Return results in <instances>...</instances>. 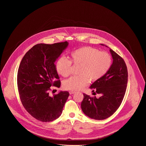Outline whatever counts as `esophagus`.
Here are the masks:
<instances>
[{"instance_id": "34e87169", "label": "esophagus", "mask_w": 146, "mask_h": 146, "mask_svg": "<svg viewBox=\"0 0 146 146\" xmlns=\"http://www.w3.org/2000/svg\"><path fill=\"white\" fill-rule=\"evenodd\" d=\"M74 93H75V91H69V94H70V95L73 94Z\"/></svg>"}]
</instances>
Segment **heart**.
Returning a JSON list of instances; mask_svg holds the SVG:
<instances>
[{
	"mask_svg": "<svg viewBox=\"0 0 146 146\" xmlns=\"http://www.w3.org/2000/svg\"><path fill=\"white\" fill-rule=\"evenodd\" d=\"M112 58L108 52L100 51L90 46H85L72 51L70 60L64 57L59 58L56 62V69L59 74L68 77L71 73L72 63L80 65L78 74L66 80L63 88L71 91L80 90L91 82H96L103 77L110 69Z\"/></svg>",
	"mask_w": 146,
	"mask_h": 146,
	"instance_id": "obj_1",
	"label": "heart"
}]
</instances>
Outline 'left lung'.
I'll return each mask as SVG.
<instances>
[{
    "instance_id": "obj_1",
    "label": "left lung",
    "mask_w": 146,
    "mask_h": 146,
    "mask_svg": "<svg viewBox=\"0 0 146 146\" xmlns=\"http://www.w3.org/2000/svg\"><path fill=\"white\" fill-rule=\"evenodd\" d=\"M110 51L113 59L110 69L90 86L96 90L93 93L99 94L101 97L97 98L83 94L81 104L84 113L96 120L107 119L116 112L124 98L127 84V69L124 60L113 50L110 49Z\"/></svg>"
}]
</instances>
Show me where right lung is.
Masks as SVG:
<instances>
[{
	"label": "right lung",
	"instance_id": "1",
	"mask_svg": "<svg viewBox=\"0 0 146 146\" xmlns=\"http://www.w3.org/2000/svg\"><path fill=\"white\" fill-rule=\"evenodd\" d=\"M67 41L34 45L24 56L17 73V87L23 107L33 117L44 122L58 118L67 101L68 91L50 96V87H60L55 62L68 47Z\"/></svg>",
	"mask_w": 146,
	"mask_h": 146
}]
</instances>
